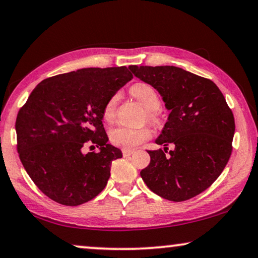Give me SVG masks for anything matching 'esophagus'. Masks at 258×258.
<instances>
[{
    "label": "esophagus",
    "mask_w": 258,
    "mask_h": 258,
    "mask_svg": "<svg viewBox=\"0 0 258 258\" xmlns=\"http://www.w3.org/2000/svg\"><path fill=\"white\" fill-rule=\"evenodd\" d=\"M122 154L124 157H129V156H132L134 154V150H129V149H123Z\"/></svg>",
    "instance_id": "34e87169"
}]
</instances>
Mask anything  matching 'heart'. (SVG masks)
<instances>
[{"mask_svg": "<svg viewBox=\"0 0 258 258\" xmlns=\"http://www.w3.org/2000/svg\"><path fill=\"white\" fill-rule=\"evenodd\" d=\"M130 93H132L133 96H135L138 101L147 108L148 120L152 123H156L157 120H158V118H157L156 110L159 109L160 107V96L158 94V92L156 91V88H154L149 84L138 83L132 86ZM118 100H120V94H118V93H115V94L111 95L110 98L107 100V102L104 103L102 115L106 121L110 122L115 118ZM150 136L151 133L148 128H132V126L126 125L115 126V128L111 129L109 133V138L111 143L123 149L135 148L138 144L147 141Z\"/></svg>", "mask_w": 258, "mask_h": 258, "instance_id": "heart-1", "label": "heart"}]
</instances>
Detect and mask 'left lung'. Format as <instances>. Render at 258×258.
<instances>
[{"instance_id": "8db88e82", "label": "left lung", "mask_w": 258, "mask_h": 258, "mask_svg": "<svg viewBox=\"0 0 258 258\" xmlns=\"http://www.w3.org/2000/svg\"><path fill=\"white\" fill-rule=\"evenodd\" d=\"M129 69L156 88L170 110L156 140L164 150L148 151L150 164L141 177L157 196L185 201L207 189L225 169L231 155L234 115L212 80L175 66ZM174 150L165 155L167 145Z\"/></svg>"}]
</instances>
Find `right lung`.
<instances>
[{
    "instance_id": "add662e5",
    "label": "right lung",
    "mask_w": 258,
    "mask_h": 258,
    "mask_svg": "<svg viewBox=\"0 0 258 258\" xmlns=\"http://www.w3.org/2000/svg\"><path fill=\"white\" fill-rule=\"evenodd\" d=\"M133 79L125 66L89 67L36 86L16 118L17 151L30 178L55 203L78 206L106 187L120 149L108 144L102 109ZM86 145L99 153L84 154Z\"/></svg>"
}]
</instances>
